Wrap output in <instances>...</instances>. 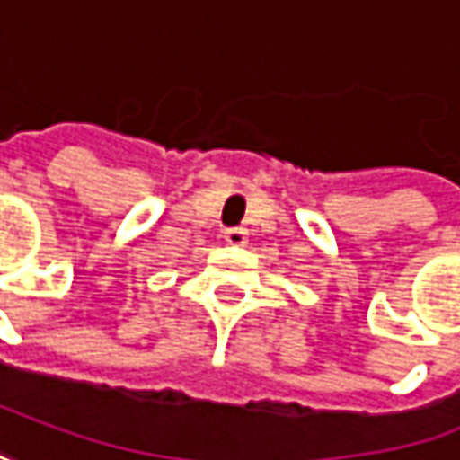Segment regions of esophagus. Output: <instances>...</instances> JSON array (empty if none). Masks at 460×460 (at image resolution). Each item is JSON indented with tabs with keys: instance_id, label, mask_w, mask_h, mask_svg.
<instances>
[{
	"instance_id": "1",
	"label": "esophagus",
	"mask_w": 460,
	"mask_h": 460,
	"mask_svg": "<svg viewBox=\"0 0 460 460\" xmlns=\"http://www.w3.org/2000/svg\"><path fill=\"white\" fill-rule=\"evenodd\" d=\"M225 241L230 245H245L248 243V230L245 227H227L225 230Z\"/></svg>"
}]
</instances>
